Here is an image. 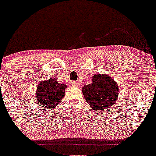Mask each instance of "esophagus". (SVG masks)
<instances>
[{
	"label": "esophagus",
	"instance_id": "34e87169",
	"mask_svg": "<svg viewBox=\"0 0 156 156\" xmlns=\"http://www.w3.org/2000/svg\"><path fill=\"white\" fill-rule=\"evenodd\" d=\"M71 83H72V85L74 86V87H80V84L78 83H77V82H76V81H72L71 82Z\"/></svg>",
	"mask_w": 156,
	"mask_h": 156
}]
</instances>
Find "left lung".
I'll return each mask as SVG.
<instances>
[{"mask_svg": "<svg viewBox=\"0 0 156 156\" xmlns=\"http://www.w3.org/2000/svg\"><path fill=\"white\" fill-rule=\"evenodd\" d=\"M82 92L86 101L95 112L108 108L118 99V83L106 74H94L92 83L85 85Z\"/></svg>", "mask_w": 156, "mask_h": 156, "instance_id": "8db88e82", "label": "left lung"}]
</instances>
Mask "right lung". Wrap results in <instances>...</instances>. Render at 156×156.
Segmentation results:
<instances>
[{"label":"right lung","instance_id":"right-lung-1","mask_svg":"<svg viewBox=\"0 0 156 156\" xmlns=\"http://www.w3.org/2000/svg\"><path fill=\"white\" fill-rule=\"evenodd\" d=\"M67 85L58 83L56 78H52L40 82L36 91L37 102L41 108H53L62 102Z\"/></svg>","mask_w":156,"mask_h":156}]
</instances>
